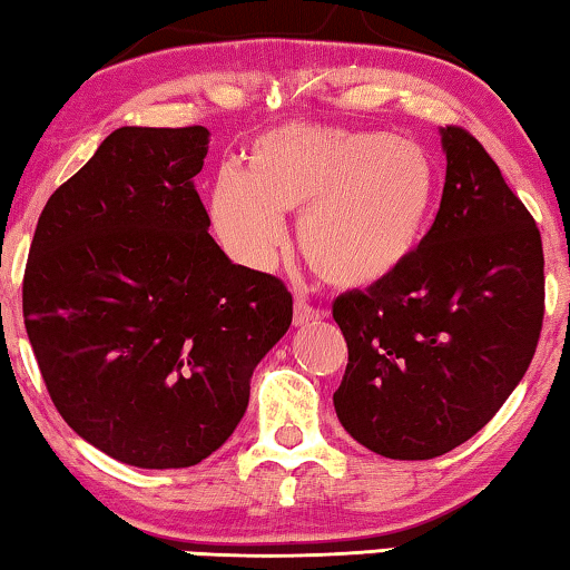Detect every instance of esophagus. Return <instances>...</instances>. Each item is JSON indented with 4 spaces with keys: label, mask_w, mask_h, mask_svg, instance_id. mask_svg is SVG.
Segmentation results:
<instances>
[{
    "label": "esophagus",
    "mask_w": 570,
    "mask_h": 570,
    "mask_svg": "<svg viewBox=\"0 0 570 570\" xmlns=\"http://www.w3.org/2000/svg\"><path fill=\"white\" fill-rule=\"evenodd\" d=\"M324 314L314 306H308L306 301H295L293 306V324L295 326H303V324H311V322H318Z\"/></svg>",
    "instance_id": "34e87169"
}]
</instances>
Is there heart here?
Segmentation results:
<instances>
[{
	"label": "heart",
	"instance_id": "b5f03b06",
	"mask_svg": "<svg viewBox=\"0 0 570 570\" xmlns=\"http://www.w3.org/2000/svg\"><path fill=\"white\" fill-rule=\"evenodd\" d=\"M246 170L220 168L209 223L240 267L267 272L301 213L298 246L340 291H368L415 259L431 230L439 168L423 145L389 131L291 124L248 147Z\"/></svg>",
	"mask_w": 570,
	"mask_h": 570
}]
</instances>
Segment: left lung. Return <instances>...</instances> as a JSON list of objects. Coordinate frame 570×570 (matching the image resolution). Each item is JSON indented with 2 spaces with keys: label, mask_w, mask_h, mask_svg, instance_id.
<instances>
[{
  "label": "left lung",
  "mask_w": 570,
  "mask_h": 570,
  "mask_svg": "<svg viewBox=\"0 0 570 570\" xmlns=\"http://www.w3.org/2000/svg\"><path fill=\"white\" fill-rule=\"evenodd\" d=\"M446 184L407 267L334 301L347 371L345 431L386 459H433L470 441L532 363L544 314L534 217L470 131L441 129Z\"/></svg>",
  "instance_id": "left-lung-1"
}]
</instances>
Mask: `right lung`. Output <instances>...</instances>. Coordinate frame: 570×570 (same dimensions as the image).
Instances as JSON below:
<instances>
[{
	"label": "right lung",
	"mask_w": 570,
	"mask_h": 570,
	"mask_svg": "<svg viewBox=\"0 0 570 570\" xmlns=\"http://www.w3.org/2000/svg\"><path fill=\"white\" fill-rule=\"evenodd\" d=\"M205 127H121L46 202L22 314L59 415L116 462L199 464L248 407L293 322L277 277L209 236L194 176Z\"/></svg>",
	"instance_id": "add662e5"
}]
</instances>
